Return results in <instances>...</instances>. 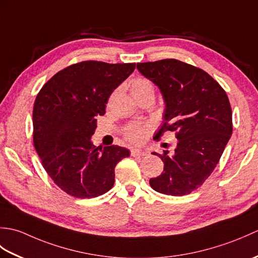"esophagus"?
Here are the masks:
<instances>
[{"label":"esophagus","instance_id":"esophagus-1","mask_svg":"<svg viewBox=\"0 0 258 258\" xmlns=\"http://www.w3.org/2000/svg\"><path fill=\"white\" fill-rule=\"evenodd\" d=\"M131 155L133 157H143L147 155V153L141 150H131Z\"/></svg>","mask_w":258,"mask_h":258}]
</instances>
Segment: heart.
I'll return each instance as SVG.
<instances>
[{"instance_id": "obj_1", "label": "heart", "mask_w": 258, "mask_h": 258, "mask_svg": "<svg viewBox=\"0 0 258 258\" xmlns=\"http://www.w3.org/2000/svg\"><path fill=\"white\" fill-rule=\"evenodd\" d=\"M130 87L135 100H140L141 97L150 94L154 95V85L149 79L136 78L131 82ZM151 130V126L146 124H131L123 130V134L127 141L135 144H141L149 138Z\"/></svg>"}]
</instances>
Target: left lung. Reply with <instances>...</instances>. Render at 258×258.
<instances>
[{
	"label": "left lung",
	"instance_id": "8db88e82",
	"mask_svg": "<svg viewBox=\"0 0 258 258\" xmlns=\"http://www.w3.org/2000/svg\"><path fill=\"white\" fill-rule=\"evenodd\" d=\"M138 70L156 84L166 103L156 136L167 131L178 140L174 152L158 155L163 173L150 179L158 193L183 196L200 188L220 162L233 132L226 92L200 68L175 58L138 63Z\"/></svg>",
	"mask_w": 258,
	"mask_h": 258
}]
</instances>
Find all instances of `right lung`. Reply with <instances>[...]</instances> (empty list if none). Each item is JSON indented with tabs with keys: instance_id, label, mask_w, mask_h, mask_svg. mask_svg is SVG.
<instances>
[{
	"instance_id": "right-lung-1",
	"label": "right lung",
	"mask_w": 258,
	"mask_h": 258,
	"mask_svg": "<svg viewBox=\"0 0 258 258\" xmlns=\"http://www.w3.org/2000/svg\"><path fill=\"white\" fill-rule=\"evenodd\" d=\"M135 63H75L43 85L33 107V144L48 176L65 193L93 199L111 189L115 166L130 156L117 145L94 146L96 117Z\"/></svg>"
}]
</instances>
